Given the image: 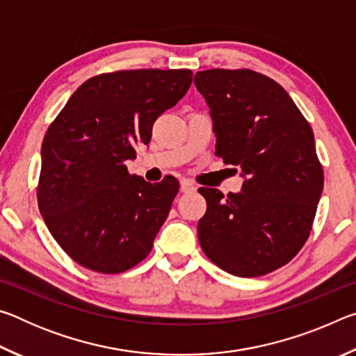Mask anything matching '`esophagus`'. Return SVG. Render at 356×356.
<instances>
[{"label": "esophagus", "instance_id": "esophagus-1", "mask_svg": "<svg viewBox=\"0 0 356 356\" xmlns=\"http://www.w3.org/2000/svg\"><path fill=\"white\" fill-rule=\"evenodd\" d=\"M180 190L184 193H190V191H195L196 190V185L191 182L190 179H184L182 182H180Z\"/></svg>", "mask_w": 356, "mask_h": 356}]
</instances>
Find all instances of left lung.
Returning <instances> with one entry per match:
<instances>
[{"label":"left lung","instance_id":"left-lung-1","mask_svg":"<svg viewBox=\"0 0 356 356\" xmlns=\"http://www.w3.org/2000/svg\"><path fill=\"white\" fill-rule=\"evenodd\" d=\"M210 106L216 155L245 176L240 193L201 186L200 243L225 272L254 278L282 267L308 240L323 168L308 120L284 88L250 69L197 72Z\"/></svg>","mask_w":356,"mask_h":356}]
</instances>
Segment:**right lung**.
<instances>
[{
	"label": "right lung",
	"mask_w": 356,
	"mask_h": 356,
	"mask_svg": "<svg viewBox=\"0 0 356 356\" xmlns=\"http://www.w3.org/2000/svg\"><path fill=\"white\" fill-rule=\"evenodd\" d=\"M188 69L95 75L72 94L42 143L38 204L48 231L81 267L124 273L146 259L179 191L131 176L154 122L188 91Z\"/></svg>",
	"instance_id": "add662e5"
}]
</instances>
